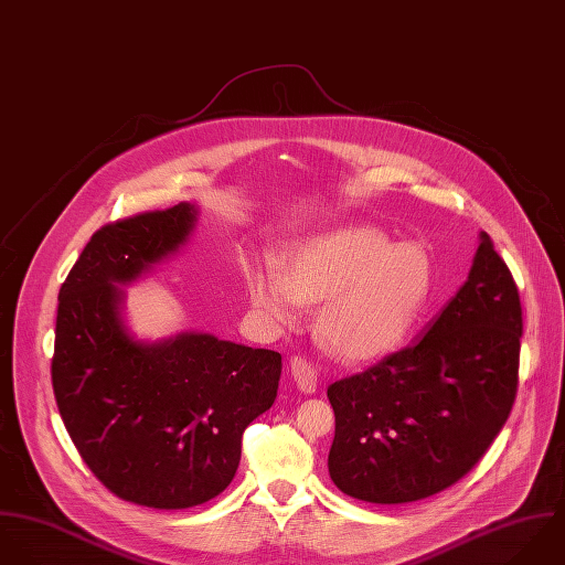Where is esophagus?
Wrapping results in <instances>:
<instances>
[{
  "label": "esophagus",
  "mask_w": 565,
  "mask_h": 565,
  "mask_svg": "<svg viewBox=\"0 0 565 565\" xmlns=\"http://www.w3.org/2000/svg\"><path fill=\"white\" fill-rule=\"evenodd\" d=\"M290 373H292V380H295V384L301 393H315L317 391V371L306 358L295 355L290 360Z\"/></svg>",
  "instance_id": "obj_1"
}]
</instances>
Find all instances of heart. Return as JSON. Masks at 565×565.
I'll use <instances>...</instances> for the list:
<instances>
[{
	"mask_svg": "<svg viewBox=\"0 0 565 565\" xmlns=\"http://www.w3.org/2000/svg\"><path fill=\"white\" fill-rule=\"evenodd\" d=\"M253 308L295 326L306 303H323L321 342L349 362L395 351L433 295V259L417 242H393L375 226H342L297 246L288 270L268 264L246 275Z\"/></svg>",
	"mask_w": 565,
	"mask_h": 565,
	"instance_id": "b5f03b06",
	"label": "heart"
}]
</instances>
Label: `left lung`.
I'll return each instance as SVG.
<instances>
[{
  "label": "left lung",
  "instance_id": "8db88e82",
  "mask_svg": "<svg viewBox=\"0 0 565 565\" xmlns=\"http://www.w3.org/2000/svg\"><path fill=\"white\" fill-rule=\"evenodd\" d=\"M522 306L491 237L467 281L417 342L328 388V456L342 493L373 504L430 498L489 450L518 393Z\"/></svg>",
  "mask_w": 565,
  "mask_h": 565
}]
</instances>
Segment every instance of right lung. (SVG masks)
I'll return each mask as SVG.
<instances>
[{"label": "right lung", "instance_id": "1", "mask_svg": "<svg viewBox=\"0 0 565 565\" xmlns=\"http://www.w3.org/2000/svg\"><path fill=\"white\" fill-rule=\"evenodd\" d=\"M199 210L179 203L98 228L58 292L52 386L87 467L117 498L190 509L235 476L242 433L266 413L281 355L203 332L143 342L121 319L126 286L177 253Z\"/></svg>", "mask_w": 565, "mask_h": 565}]
</instances>
